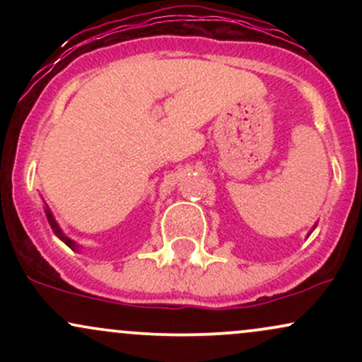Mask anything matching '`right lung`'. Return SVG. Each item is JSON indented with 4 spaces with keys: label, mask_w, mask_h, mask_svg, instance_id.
Listing matches in <instances>:
<instances>
[{
    "label": "right lung",
    "mask_w": 362,
    "mask_h": 362,
    "mask_svg": "<svg viewBox=\"0 0 362 362\" xmlns=\"http://www.w3.org/2000/svg\"><path fill=\"white\" fill-rule=\"evenodd\" d=\"M45 216H47V221H49V224H51L52 231H54V233H56V236H59V238L62 240V242H64L66 245H68V247L71 248V250H76V252H78V245L74 243L73 240H69L68 236H66L64 233H62L61 228H59V224L56 223V219H54V216H52L51 211H49V207H47V206H45Z\"/></svg>",
    "instance_id": "right-lung-1"
}]
</instances>
